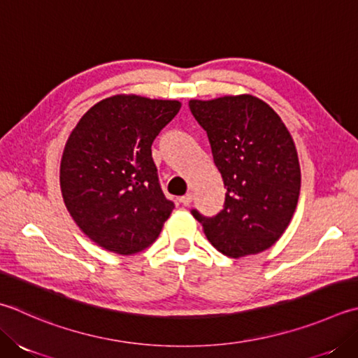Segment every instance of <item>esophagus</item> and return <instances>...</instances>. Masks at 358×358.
Masks as SVG:
<instances>
[{
	"label": "esophagus",
	"mask_w": 358,
	"mask_h": 358,
	"mask_svg": "<svg viewBox=\"0 0 358 358\" xmlns=\"http://www.w3.org/2000/svg\"><path fill=\"white\" fill-rule=\"evenodd\" d=\"M180 203L183 206H189L192 203V194H186V195H183V197L180 199Z\"/></svg>",
	"instance_id": "34e87169"
}]
</instances>
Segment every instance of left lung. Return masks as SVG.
<instances>
[{
	"label": "left lung",
	"mask_w": 358,
	"mask_h": 358,
	"mask_svg": "<svg viewBox=\"0 0 358 358\" xmlns=\"http://www.w3.org/2000/svg\"><path fill=\"white\" fill-rule=\"evenodd\" d=\"M189 108L227 189L220 213H191L220 253H261L282 236L298 205L301 171L290 133L275 110L250 94L191 101Z\"/></svg>",
	"instance_id": "obj_1"
}]
</instances>
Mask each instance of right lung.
Masks as SVG:
<instances>
[{"label":"right lung","instance_id":"1","mask_svg":"<svg viewBox=\"0 0 358 358\" xmlns=\"http://www.w3.org/2000/svg\"><path fill=\"white\" fill-rule=\"evenodd\" d=\"M181 103L113 96L91 107L71 131L60 164L65 205L91 241L135 255L157 241L173 201L164 195L152 144Z\"/></svg>","mask_w":358,"mask_h":358}]
</instances>
